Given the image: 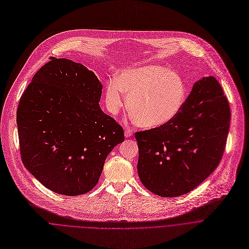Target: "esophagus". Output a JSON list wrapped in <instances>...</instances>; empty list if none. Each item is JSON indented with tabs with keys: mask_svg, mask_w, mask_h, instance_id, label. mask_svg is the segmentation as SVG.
Instances as JSON below:
<instances>
[{
	"mask_svg": "<svg viewBox=\"0 0 249 249\" xmlns=\"http://www.w3.org/2000/svg\"><path fill=\"white\" fill-rule=\"evenodd\" d=\"M132 134H133V130L131 128H126L124 130V136L125 137H130Z\"/></svg>",
	"mask_w": 249,
	"mask_h": 249,
	"instance_id": "1",
	"label": "esophagus"
}]
</instances>
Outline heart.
Instances as JSON below:
<instances>
[{"mask_svg":"<svg viewBox=\"0 0 249 249\" xmlns=\"http://www.w3.org/2000/svg\"><path fill=\"white\" fill-rule=\"evenodd\" d=\"M124 93L132 119L144 128H155L178 114L184 103L185 86L177 72L145 65L127 70L108 83L105 103L111 114L119 115L126 107Z\"/></svg>","mask_w":249,"mask_h":249,"instance_id":"heart-1","label":"heart"}]
</instances>
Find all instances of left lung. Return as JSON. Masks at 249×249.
I'll use <instances>...</instances> for the list:
<instances>
[{
  "instance_id": "8db88e82",
  "label": "left lung",
  "mask_w": 249,
  "mask_h": 249,
  "mask_svg": "<svg viewBox=\"0 0 249 249\" xmlns=\"http://www.w3.org/2000/svg\"><path fill=\"white\" fill-rule=\"evenodd\" d=\"M230 122V105L218 80L209 76L195 82L171 122L135 132L143 185L162 197L183 195L199 185L221 162Z\"/></svg>"
}]
</instances>
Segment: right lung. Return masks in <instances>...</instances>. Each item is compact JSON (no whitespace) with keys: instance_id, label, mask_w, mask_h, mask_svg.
<instances>
[{"instance_id":"right-lung-1","label":"right lung","mask_w":249,"mask_h":249,"mask_svg":"<svg viewBox=\"0 0 249 249\" xmlns=\"http://www.w3.org/2000/svg\"><path fill=\"white\" fill-rule=\"evenodd\" d=\"M102 84L93 71L51 58L33 76L17 112L20 157L47 188L75 196L100 178L123 127L99 107Z\"/></svg>"}]
</instances>
